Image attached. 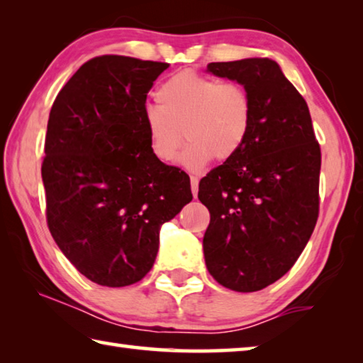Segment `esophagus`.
Returning <instances> with one entry per match:
<instances>
[{"mask_svg":"<svg viewBox=\"0 0 363 363\" xmlns=\"http://www.w3.org/2000/svg\"><path fill=\"white\" fill-rule=\"evenodd\" d=\"M190 187H192V194L196 199V195H199V177L190 176Z\"/></svg>","mask_w":363,"mask_h":363,"instance_id":"1","label":"esophagus"}]
</instances>
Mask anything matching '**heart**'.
Returning <instances> with one entry per match:
<instances>
[{
	"label": "heart",
	"instance_id": "b5f03b06",
	"mask_svg": "<svg viewBox=\"0 0 363 363\" xmlns=\"http://www.w3.org/2000/svg\"><path fill=\"white\" fill-rule=\"evenodd\" d=\"M158 104L145 108L144 121L152 153L173 162L189 139L181 163L199 169L210 162L230 160L247 140L253 102L242 84L219 83L192 70L176 73L157 91Z\"/></svg>",
	"mask_w": 363,
	"mask_h": 363
}]
</instances>
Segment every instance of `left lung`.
Segmentation results:
<instances>
[{
    "label": "left lung",
    "instance_id": "obj_1",
    "mask_svg": "<svg viewBox=\"0 0 363 363\" xmlns=\"http://www.w3.org/2000/svg\"><path fill=\"white\" fill-rule=\"evenodd\" d=\"M243 84L253 121L242 149L199 186L210 211L203 253L213 279L233 291L269 286L293 267L318 218V145L309 107L267 57L211 62Z\"/></svg>",
    "mask_w": 363,
    "mask_h": 363
}]
</instances>
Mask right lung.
I'll return each instance as SVG.
<instances>
[{"label":"right lung","mask_w":363,"mask_h":363,"mask_svg":"<svg viewBox=\"0 0 363 363\" xmlns=\"http://www.w3.org/2000/svg\"><path fill=\"white\" fill-rule=\"evenodd\" d=\"M168 67L94 57L49 113L41 164L48 227L67 259L97 285L144 279L160 227L192 200L189 176L153 155L145 130L147 93Z\"/></svg>","instance_id":"add662e5"}]
</instances>
